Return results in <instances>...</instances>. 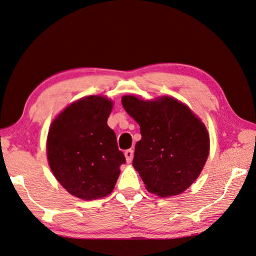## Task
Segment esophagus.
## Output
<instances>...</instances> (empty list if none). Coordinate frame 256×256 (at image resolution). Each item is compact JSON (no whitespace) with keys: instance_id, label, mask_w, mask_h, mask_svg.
Wrapping results in <instances>:
<instances>
[{"instance_id":"34e87169","label":"esophagus","mask_w":256,"mask_h":256,"mask_svg":"<svg viewBox=\"0 0 256 256\" xmlns=\"http://www.w3.org/2000/svg\"><path fill=\"white\" fill-rule=\"evenodd\" d=\"M124 156H126V160H127L128 163H130L132 160V156H134V150L132 148H129L124 152Z\"/></svg>"}]
</instances>
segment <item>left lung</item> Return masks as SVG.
<instances>
[{
  "label": "left lung",
  "instance_id": "left-lung-1",
  "mask_svg": "<svg viewBox=\"0 0 256 256\" xmlns=\"http://www.w3.org/2000/svg\"><path fill=\"white\" fill-rule=\"evenodd\" d=\"M122 106L140 127L132 166L146 190L161 198L187 190L198 179L210 150L202 121L185 104L168 96L150 102L128 95Z\"/></svg>",
  "mask_w": 256,
  "mask_h": 256
}]
</instances>
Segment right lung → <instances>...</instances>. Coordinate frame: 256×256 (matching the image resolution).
<instances>
[{"mask_svg": "<svg viewBox=\"0 0 256 256\" xmlns=\"http://www.w3.org/2000/svg\"><path fill=\"white\" fill-rule=\"evenodd\" d=\"M112 102L87 96L69 106L53 121L48 158L58 182L71 195L98 200L110 194L126 163L114 132L108 126Z\"/></svg>", "mask_w": 256, "mask_h": 256, "instance_id": "right-lung-1", "label": "right lung"}]
</instances>
